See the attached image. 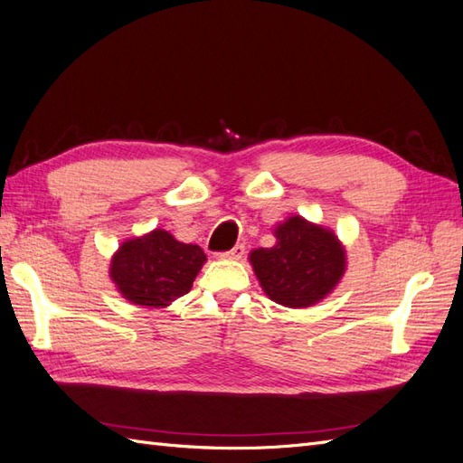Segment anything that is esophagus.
Instances as JSON below:
<instances>
[{
  "mask_svg": "<svg viewBox=\"0 0 463 463\" xmlns=\"http://www.w3.org/2000/svg\"><path fill=\"white\" fill-rule=\"evenodd\" d=\"M244 256V244H236L234 248H231L229 252H222L221 258L224 260H241Z\"/></svg>",
  "mask_w": 463,
  "mask_h": 463,
  "instance_id": "34e87169",
  "label": "esophagus"
}]
</instances>
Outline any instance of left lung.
I'll list each match as a JSON object with an SVG mask.
<instances>
[{
  "label": "left lung",
  "instance_id": "8db88e82",
  "mask_svg": "<svg viewBox=\"0 0 463 463\" xmlns=\"http://www.w3.org/2000/svg\"><path fill=\"white\" fill-rule=\"evenodd\" d=\"M273 234L275 246L250 252L263 293L288 308L312 307L332 293L347 266L345 248L334 231L293 215Z\"/></svg>",
  "mask_w": 463,
  "mask_h": 463
}]
</instances>
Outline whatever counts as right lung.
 Returning a JSON list of instances; mask_svg holds the SVG:
<instances>
[{"label":"right lung","instance_id":"add662e5","mask_svg":"<svg viewBox=\"0 0 463 463\" xmlns=\"http://www.w3.org/2000/svg\"><path fill=\"white\" fill-rule=\"evenodd\" d=\"M205 260L197 244L178 242L168 231L155 229L122 242L110 261V279L134 305L165 308L190 293Z\"/></svg>","mask_w":463,"mask_h":463}]
</instances>
